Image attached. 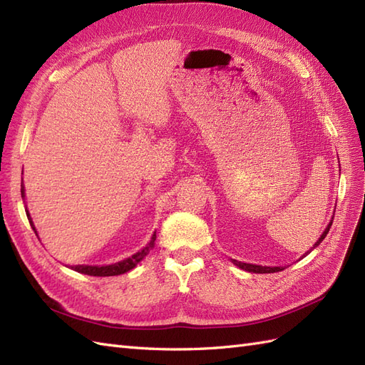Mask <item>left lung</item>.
Returning <instances> with one entry per match:
<instances>
[{"label":"left lung","instance_id":"8db88e82","mask_svg":"<svg viewBox=\"0 0 365 365\" xmlns=\"http://www.w3.org/2000/svg\"><path fill=\"white\" fill-rule=\"evenodd\" d=\"M331 223H333V219L330 220V223L329 225H327V228H325V231L322 232V236L319 237V240L316 242V244L313 245V248L312 250H314L317 245L321 244V242L325 239V236L329 235V231H330V227H331ZM310 250V251H312ZM310 251H308V253H310ZM308 253H305V255H308ZM304 255V256H305ZM232 260V264L235 265H237L239 268H242V269H245V272H250V273H277V272H282L284 269V267H262V265H253V264H245V262H239V260H235V259H231Z\"/></svg>","mask_w":365,"mask_h":365}]
</instances>
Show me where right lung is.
I'll list each match as a JSON object with an SVG mask.
<instances>
[{
  "mask_svg": "<svg viewBox=\"0 0 365 365\" xmlns=\"http://www.w3.org/2000/svg\"><path fill=\"white\" fill-rule=\"evenodd\" d=\"M21 195L24 197V186H23V183H21ZM26 214H27V219H29L31 227H32L34 231H35V225H34V222H32V219H31L29 211H26ZM35 232H36V231H35ZM154 242H155V235H153L151 242H149V244H148L143 250H140L138 253L133 255V256L125 259V260H120V262H117V264L105 265V267L76 265V267H72V268L76 269V272H78V273H81V274H88V276H118V274H123V273L129 272V269H133V268L140 262V260H142V259L149 253V250H151V248L154 247Z\"/></svg>",
  "mask_w": 365,
  "mask_h": 365,
  "instance_id": "add662e5",
  "label": "right lung"
}]
</instances>
